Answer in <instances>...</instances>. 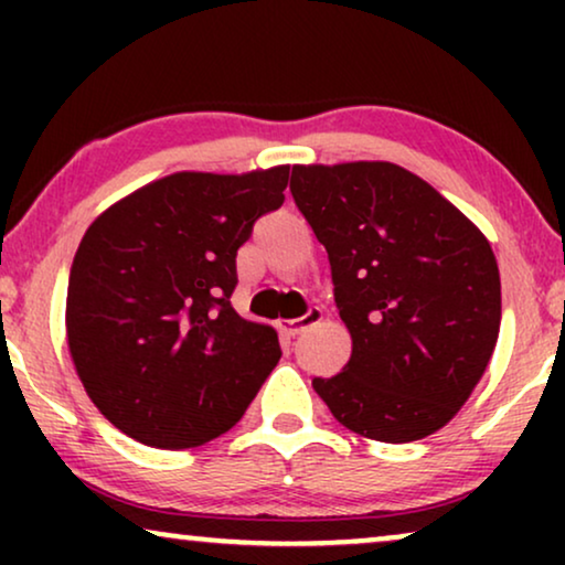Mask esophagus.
<instances>
[{
    "label": "esophagus",
    "mask_w": 565,
    "mask_h": 565,
    "mask_svg": "<svg viewBox=\"0 0 565 565\" xmlns=\"http://www.w3.org/2000/svg\"><path fill=\"white\" fill-rule=\"evenodd\" d=\"M323 319V313H321V308H308V311L300 316V319H292V321H285L282 323V331L288 337H298V334H303L306 329H311V327H316V323H319Z\"/></svg>",
    "instance_id": "34e87169"
}]
</instances>
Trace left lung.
I'll list each match as a JSON object with an SVG mask.
<instances>
[{
    "label": "left lung",
    "instance_id": "8db88e82",
    "mask_svg": "<svg viewBox=\"0 0 565 565\" xmlns=\"http://www.w3.org/2000/svg\"><path fill=\"white\" fill-rule=\"evenodd\" d=\"M290 192L323 244L352 334L342 373L313 377L339 424L377 443L445 427L489 365L501 280L486 236L404 167H292Z\"/></svg>",
    "mask_w": 565,
    "mask_h": 565
}]
</instances>
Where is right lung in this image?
<instances>
[{
    "mask_svg": "<svg viewBox=\"0 0 565 565\" xmlns=\"http://www.w3.org/2000/svg\"><path fill=\"white\" fill-rule=\"evenodd\" d=\"M290 167L177 172L99 215L68 273V352L92 404L136 443L184 450L242 419L280 360L231 306L236 252L282 205Z\"/></svg>",
    "mask_w": 565,
    "mask_h": 565,
    "instance_id": "1",
    "label": "right lung"
}]
</instances>
